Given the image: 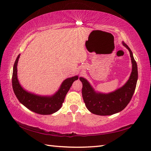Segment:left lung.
Returning <instances> with one entry per match:
<instances>
[{"instance_id": "8db88e82", "label": "left lung", "mask_w": 151, "mask_h": 151, "mask_svg": "<svg viewBox=\"0 0 151 151\" xmlns=\"http://www.w3.org/2000/svg\"><path fill=\"white\" fill-rule=\"evenodd\" d=\"M123 45L129 49L132 63V70L129 81L123 87L108 94L96 93L89 82L81 77L82 82V97L86 106L91 113L99 115H110L122 111L129 103L136 87L137 67L130 49L126 43Z\"/></svg>"}]
</instances>
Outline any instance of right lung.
I'll return each mask as SVG.
<instances>
[{
    "label": "right lung",
    "instance_id": "1",
    "mask_svg": "<svg viewBox=\"0 0 151 151\" xmlns=\"http://www.w3.org/2000/svg\"><path fill=\"white\" fill-rule=\"evenodd\" d=\"M19 56V54L15 62L12 75V87L19 101L28 109L39 114L49 115L57 111L62 107L65 95L73 82L78 80V76L65 79L59 90L51 97H41L30 93L23 89L18 81L17 65Z\"/></svg>",
    "mask_w": 151,
    "mask_h": 151
}]
</instances>
